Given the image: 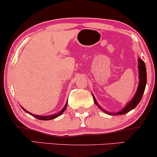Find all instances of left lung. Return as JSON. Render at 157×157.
Listing matches in <instances>:
<instances>
[{
  "instance_id": "obj_1",
  "label": "left lung",
  "mask_w": 157,
  "mask_h": 157,
  "mask_svg": "<svg viewBox=\"0 0 157 157\" xmlns=\"http://www.w3.org/2000/svg\"><path fill=\"white\" fill-rule=\"evenodd\" d=\"M138 63H139V66H138L139 74H140V76H139V78H140V81H139V85H138V90H137V92H136V94H135V97L132 98V100H131L130 102H129V103L128 104V105L126 106V107L124 108L122 111H120V112H118L117 115H118V114H120V115H121H121H122V114H125V113H128L129 111H130L131 110L134 109V108L138 105V103L140 102L141 99H142L143 94H144V92L145 91V88H146V80H147V78H146V65H145L144 60H142L141 59H138ZM93 98H94V103H95L96 105H98V108H100V106L98 105V104L97 103L96 100L94 99V97H93ZM100 109H101V108H100ZM103 111L106 113L111 114V115H116V113L113 114L112 113H108L107 111H105L104 110H103Z\"/></svg>"
}]
</instances>
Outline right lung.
<instances>
[{"label": "right lung", "mask_w": 157, "mask_h": 157, "mask_svg": "<svg viewBox=\"0 0 157 157\" xmlns=\"http://www.w3.org/2000/svg\"><path fill=\"white\" fill-rule=\"evenodd\" d=\"M67 105V104L66 103V104H65V107L63 108V109L62 110V111H61L60 112H59V113H56V114H53V115L45 116V117H42V116H38V115H34V114H32L31 113H29L28 111H27L26 110H25L23 108H22V109L24 110V111H25V112H27V113H28L29 114H30V115H32L33 117H34L35 118H36V119H39V120H52V119H55V118L58 117H59V116H60L61 114L63 113L64 111H65V110L66 109Z\"/></svg>", "instance_id": "right-lung-1"}]
</instances>
